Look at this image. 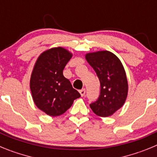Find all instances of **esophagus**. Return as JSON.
Masks as SVG:
<instances>
[{"mask_svg": "<svg viewBox=\"0 0 157 157\" xmlns=\"http://www.w3.org/2000/svg\"><path fill=\"white\" fill-rule=\"evenodd\" d=\"M79 93H80V94H81L82 97H83V96L85 95V94H86V90L85 89H82V90H79Z\"/></svg>", "mask_w": 157, "mask_h": 157, "instance_id": "34e87169", "label": "esophagus"}]
</instances>
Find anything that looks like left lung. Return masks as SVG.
Segmentation results:
<instances>
[{
	"mask_svg": "<svg viewBox=\"0 0 157 157\" xmlns=\"http://www.w3.org/2000/svg\"><path fill=\"white\" fill-rule=\"evenodd\" d=\"M86 59L95 71L101 84L98 101L90 104L97 116L108 117L121 108L127 97L128 82L120 59L109 51L86 54Z\"/></svg>",
	"mask_w": 157,
	"mask_h": 157,
	"instance_id": "8db88e82",
	"label": "left lung"
}]
</instances>
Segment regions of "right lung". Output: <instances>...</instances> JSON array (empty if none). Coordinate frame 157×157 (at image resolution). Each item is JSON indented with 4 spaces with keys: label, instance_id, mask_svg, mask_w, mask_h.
<instances>
[{
    "label": "right lung",
    "instance_id": "1",
    "mask_svg": "<svg viewBox=\"0 0 157 157\" xmlns=\"http://www.w3.org/2000/svg\"><path fill=\"white\" fill-rule=\"evenodd\" d=\"M72 53L62 47L49 48L38 56L32 71L30 88L36 106L50 116L63 114L81 95L63 76Z\"/></svg>",
    "mask_w": 157,
    "mask_h": 157
}]
</instances>
